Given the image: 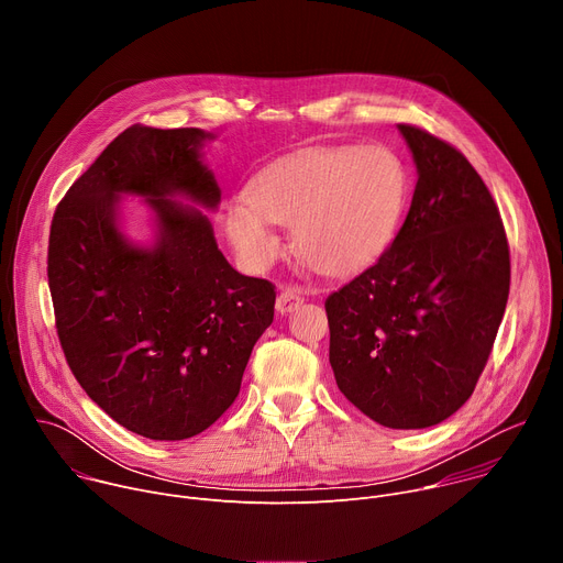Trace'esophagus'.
Returning <instances> with one entry per match:
<instances>
[{"mask_svg":"<svg viewBox=\"0 0 563 563\" xmlns=\"http://www.w3.org/2000/svg\"><path fill=\"white\" fill-rule=\"evenodd\" d=\"M300 302H302L300 291L294 289V287H285V289L278 294V298H276V311H278V313H289V311L296 309Z\"/></svg>","mask_w":563,"mask_h":563,"instance_id":"1","label":"esophagus"}]
</instances>
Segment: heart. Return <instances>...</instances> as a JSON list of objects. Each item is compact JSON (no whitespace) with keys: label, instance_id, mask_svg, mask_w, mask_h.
Wrapping results in <instances>:
<instances>
[{"label":"heart","instance_id":"b5f03b06","mask_svg":"<svg viewBox=\"0 0 563 563\" xmlns=\"http://www.w3.org/2000/svg\"><path fill=\"white\" fill-rule=\"evenodd\" d=\"M408 176L385 146L309 148L263 169L247 198L224 211L238 258L263 272L283 254L274 224L291 227L296 254L316 272L347 276L389 243L404 213Z\"/></svg>","mask_w":563,"mask_h":563}]
</instances>
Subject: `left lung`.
I'll list each match as a JSON object with an SVG mask.
<instances>
[{
  "mask_svg": "<svg viewBox=\"0 0 563 563\" xmlns=\"http://www.w3.org/2000/svg\"><path fill=\"white\" fill-rule=\"evenodd\" d=\"M417 165L404 227L328 302L339 389L391 430L452 417L484 372L510 291L499 209L465 155L398 124Z\"/></svg>",
  "mask_w": 563,
  "mask_h": 563,
  "instance_id": "obj_1",
  "label": "left lung"
}]
</instances>
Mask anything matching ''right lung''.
Returning a JSON list of instances; mask_svg holds the SVG:
<instances>
[{
  "label": "right lung",
  "mask_w": 563,
  "mask_h": 563,
  "mask_svg": "<svg viewBox=\"0 0 563 563\" xmlns=\"http://www.w3.org/2000/svg\"><path fill=\"white\" fill-rule=\"evenodd\" d=\"M209 140L202 129L129 126L73 183L51 224L48 287L66 363L115 423L153 441L216 423L274 320V285L238 274L195 209L220 205L202 163ZM122 195L152 209L151 246L123 233Z\"/></svg>",
  "instance_id": "1"
}]
</instances>
